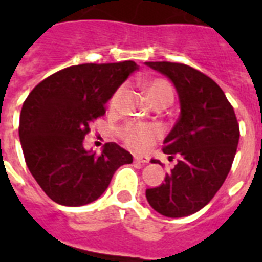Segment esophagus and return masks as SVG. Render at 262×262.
Masks as SVG:
<instances>
[{
	"mask_svg": "<svg viewBox=\"0 0 262 262\" xmlns=\"http://www.w3.org/2000/svg\"><path fill=\"white\" fill-rule=\"evenodd\" d=\"M148 158L147 156H139V155H136L135 156V162L136 163H143V164H145V163H148Z\"/></svg>",
	"mask_w": 262,
	"mask_h": 262,
	"instance_id": "1",
	"label": "esophagus"
}]
</instances>
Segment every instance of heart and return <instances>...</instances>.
<instances>
[{"label":"heart","mask_w":262,"mask_h":262,"mask_svg":"<svg viewBox=\"0 0 262 262\" xmlns=\"http://www.w3.org/2000/svg\"><path fill=\"white\" fill-rule=\"evenodd\" d=\"M148 95L155 106H170L174 99V91L170 84L163 79H154L145 85ZM125 87L121 85L115 90L110 99L111 108H117L121 103ZM119 136L127 147L133 148L136 151H147L156 139L160 136V129L156 125L140 122H127L119 129Z\"/></svg>","instance_id":"b5f03b06"}]
</instances>
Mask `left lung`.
Returning <instances> with one entry per match:
<instances>
[{
	"label": "left lung",
	"instance_id": "obj_1",
	"mask_svg": "<svg viewBox=\"0 0 262 262\" xmlns=\"http://www.w3.org/2000/svg\"><path fill=\"white\" fill-rule=\"evenodd\" d=\"M145 63L171 80L181 103V115L163 143V152L168 160L177 158V164L164 183L147 189L145 195L160 215H193L213 199L227 178L239 125L231 103L211 77L185 63Z\"/></svg>",
	"mask_w": 262,
	"mask_h": 262
}]
</instances>
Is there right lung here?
I'll return each mask as SVG.
<instances>
[{
	"instance_id": "1",
	"label": "right lung",
	"mask_w": 262,
	"mask_h": 262,
	"mask_svg": "<svg viewBox=\"0 0 262 262\" xmlns=\"http://www.w3.org/2000/svg\"><path fill=\"white\" fill-rule=\"evenodd\" d=\"M133 61L65 68L36 85L23 103L18 136L27 167L57 204L80 207L98 200L117 168L133 158L118 144L102 154L85 151L90 125L106 113V102L137 71Z\"/></svg>"
}]
</instances>
